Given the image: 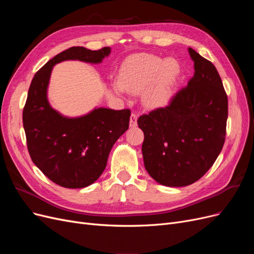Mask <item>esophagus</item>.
<instances>
[{
  "label": "esophagus",
  "instance_id": "34e87169",
  "mask_svg": "<svg viewBox=\"0 0 254 254\" xmlns=\"http://www.w3.org/2000/svg\"><path fill=\"white\" fill-rule=\"evenodd\" d=\"M129 125H130V127H132V128L136 127V125H137V117H136V114L132 113L131 115H130Z\"/></svg>",
  "mask_w": 254,
  "mask_h": 254
}]
</instances>
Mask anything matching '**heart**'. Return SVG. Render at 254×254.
<instances>
[{"instance_id": "b5f03b06", "label": "heart", "mask_w": 254, "mask_h": 254, "mask_svg": "<svg viewBox=\"0 0 254 254\" xmlns=\"http://www.w3.org/2000/svg\"><path fill=\"white\" fill-rule=\"evenodd\" d=\"M181 66L175 59H163L150 54H140L123 64L119 81L113 87L118 93H142V103L149 109L163 107L170 101Z\"/></svg>"}]
</instances>
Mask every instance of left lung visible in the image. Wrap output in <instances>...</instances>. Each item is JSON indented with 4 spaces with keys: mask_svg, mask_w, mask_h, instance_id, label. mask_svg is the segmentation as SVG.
<instances>
[{
    "mask_svg": "<svg viewBox=\"0 0 254 254\" xmlns=\"http://www.w3.org/2000/svg\"><path fill=\"white\" fill-rule=\"evenodd\" d=\"M194 76L164 108L141 115L144 166L165 187H187L210 170L226 139L228 97L211 61L189 48Z\"/></svg>",
    "mask_w": 254,
    "mask_h": 254,
    "instance_id": "1",
    "label": "left lung"
}]
</instances>
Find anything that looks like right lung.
<instances>
[{
  "mask_svg": "<svg viewBox=\"0 0 254 254\" xmlns=\"http://www.w3.org/2000/svg\"><path fill=\"white\" fill-rule=\"evenodd\" d=\"M110 53V48H70L48 61L30 83L23 109L28 152L35 165L60 187L82 189L99 178L112 146L129 127L130 110L99 107L80 117H64L48 99L52 70L65 60L98 64Z\"/></svg>",
  "mask_w": 254,
  "mask_h": 254,
  "instance_id": "add662e5",
  "label": "right lung"
}]
</instances>
